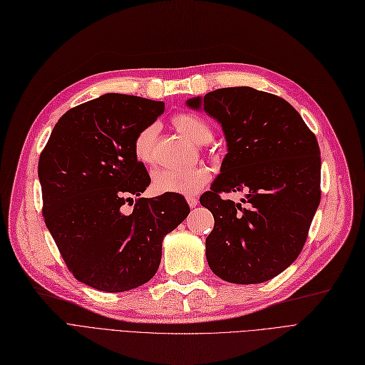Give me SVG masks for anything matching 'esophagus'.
I'll use <instances>...</instances> for the list:
<instances>
[{"instance_id": "esophagus-1", "label": "esophagus", "mask_w": 365, "mask_h": 365, "mask_svg": "<svg viewBox=\"0 0 365 365\" xmlns=\"http://www.w3.org/2000/svg\"><path fill=\"white\" fill-rule=\"evenodd\" d=\"M185 199H187V202H188V205H190L192 208L197 205V197H195V196H187Z\"/></svg>"}]
</instances>
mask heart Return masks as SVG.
I'll return each instance as SVG.
<instances>
[{
    "mask_svg": "<svg viewBox=\"0 0 365 365\" xmlns=\"http://www.w3.org/2000/svg\"><path fill=\"white\" fill-rule=\"evenodd\" d=\"M172 125L180 134L187 137L195 145H205L212 139L210 125L192 113H180L172 119ZM158 128L155 123L146 125L137 133L133 142V153L135 160L145 166L155 163V142ZM211 180V172L205 166H197L190 170L160 169L153 175V187L157 193L166 195H195L204 188Z\"/></svg>",
    "mask_w": 365,
    "mask_h": 365,
    "instance_id": "1",
    "label": "heart"
}]
</instances>
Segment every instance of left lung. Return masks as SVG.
<instances>
[{
	"mask_svg": "<svg viewBox=\"0 0 365 365\" xmlns=\"http://www.w3.org/2000/svg\"><path fill=\"white\" fill-rule=\"evenodd\" d=\"M222 123L228 154L200 204L215 216L207 261L219 278L259 284L302 252L320 204V149L293 106L252 87H225L188 99ZM245 191L246 207L222 192Z\"/></svg>",
	"mask_w": 365,
	"mask_h": 365,
	"instance_id": "left-lung-1",
	"label": "left lung"
}]
</instances>
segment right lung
I'll use <instances>...</instances> for the list:
<instances>
[{
  "instance_id": "right-lung-1",
  "label": "right lung",
  "mask_w": 365,
  "mask_h": 365,
  "mask_svg": "<svg viewBox=\"0 0 365 365\" xmlns=\"http://www.w3.org/2000/svg\"><path fill=\"white\" fill-rule=\"evenodd\" d=\"M163 111L161 101L103 95L68 110L41 154L46 228L69 272L99 292H127L153 278L163 238L190 212L181 195L166 193L125 210L150 184L133 142Z\"/></svg>"
}]
</instances>
